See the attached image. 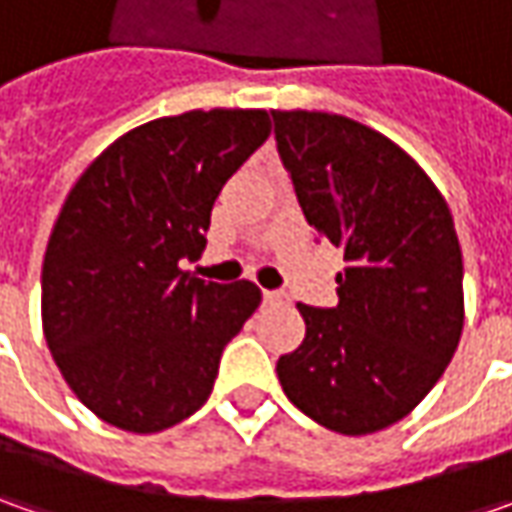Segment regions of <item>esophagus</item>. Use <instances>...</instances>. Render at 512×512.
Instances as JSON below:
<instances>
[{
    "mask_svg": "<svg viewBox=\"0 0 512 512\" xmlns=\"http://www.w3.org/2000/svg\"><path fill=\"white\" fill-rule=\"evenodd\" d=\"M262 299H265V305L270 307H279L287 302V296L282 293V290H265V293H262Z\"/></svg>",
    "mask_w": 512,
    "mask_h": 512,
    "instance_id": "1",
    "label": "esophagus"
}]
</instances>
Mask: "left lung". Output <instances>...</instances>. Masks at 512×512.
<instances>
[{
	"mask_svg": "<svg viewBox=\"0 0 512 512\" xmlns=\"http://www.w3.org/2000/svg\"><path fill=\"white\" fill-rule=\"evenodd\" d=\"M307 225L344 250L336 307L296 305L305 342L276 373L305 416L344 436L404 419L442 379L464 325L450 207L387 136L336 113L273 110Z\"/></svg>",
	"mask_w": 512,
	"mask_h": 512,
	"instance_id": "8db88e82",
	"label": "left lung"
}]
</instances>
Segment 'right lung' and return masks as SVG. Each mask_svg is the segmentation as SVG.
<instances>
[{
  "instance_id": "1",
  "label": "right lung",
  "mask_w": 512,
  "mask_h": 512,
  "mask_svg": "<svg viewBox=\"0 0 512 512\" xmlns=\"http://www.w3.org/2000/svg\"><path fill=\"white\" fill-rule=\"evenodd\" d=\"M270 136L265 110H190L119 136L68 193L42 265V325L102 422L159 433L207 402L262 293L182 273L225 182Z\"/></svg>"
}]
</instances>
